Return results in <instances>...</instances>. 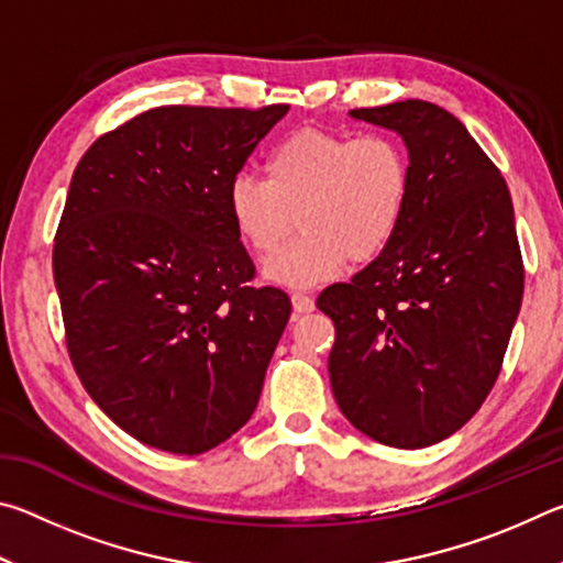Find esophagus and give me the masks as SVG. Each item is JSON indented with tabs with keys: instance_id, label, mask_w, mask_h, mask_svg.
<instances>
[{
	"instance_id": "34e87169",
	"label": "esophagus",
	"mask_w": 563,
	"mask_h": 563,
	"mask_svg": "<svg viewBox=\"0 0 563 563\" xmlns=\"http://www.w3.org/2000/svg\"><path fill=\"white\" fill-rule=\"evenodd\" d=\"M292 308H295V312H312L316 310V300L310 298V295H305V292H292Z\"/></svg>"
}]
</instances>
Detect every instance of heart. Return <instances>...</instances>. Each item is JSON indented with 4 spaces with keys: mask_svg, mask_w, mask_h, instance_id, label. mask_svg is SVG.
Listing matches in <instances>:
<instances>
[{
    "mask_svg": "<svg viewBox=\"0 0 563 563\" xmlns=\"http://www.w3.org/2000/svg\"><path fill=\"white\" fill-rule=\"evenodd\" d=\"M409 158L385 133L295 131L265 161V180L238 174L225 190L235 235L253 255H271L292 231L302 235L265 263L283 288H312L347 261L369 263L395 241L409 203Z\"/></svg>",
    "mask_w": 563,
    "mask_h": 563,
    "instance_id": "b5f03b06",
    "label": "heart"
}]
</instances>
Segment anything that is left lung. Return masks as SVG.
<instances>
[{
	"label": "left lung",
	"instance_id": "1",
	"mask_svg": "<svg viewBox=\"0 0 563 563\" xmlns=\"http://www.w3.org/2000/svg\"><path fill=\"white\" fill-rule=\"evenodd\" d=\"M350 117L402 136L412 186L387 251L320 292L335 322L330 385L369 440L422 450L470 422L499 377L523 295L514 206L499 168L437 103Z\"/></svg>",
	"mask_w": 563,
	"mask_h": 563
}]
</instances>
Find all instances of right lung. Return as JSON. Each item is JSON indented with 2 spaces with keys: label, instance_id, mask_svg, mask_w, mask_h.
Segmentation results:
<instances>
[{
  "label": "right lung",
  "instance_id": "1",
  "mask_svg": "<svg viewBox=\"0 0 563 563\" xmlns=\"http://www.w3.org/2000/svg\"><path fill=\"white\" fill-rule=\"evenodd\" d=\"M288 109H151L71 176L54 241L66 347L93 402L156 450H213L258 407L290 298L245 285L225 190Z\"/></svg>",
  "mask_w": 563,
  "mask_h": 563
}]
</instances>
